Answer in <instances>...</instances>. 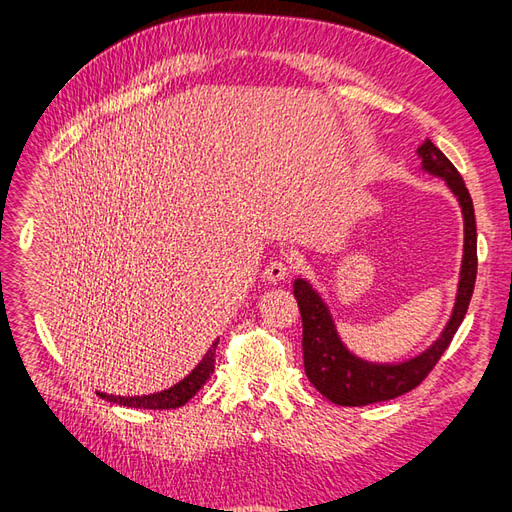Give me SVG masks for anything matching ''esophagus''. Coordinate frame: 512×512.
I'll list each match as a JSON object with an SVG mask.
<instances>
[{
	"label": "esophagus",
	"mask_w": 512,
	"mask_h": 512,
	"mask_svg": "<svg viewBox=\"0 0 512 512\" xmlns=\"http://www.w3.org/2000/svg\"><path fill=\"white\" fill-rule=\"evenodd\" d=\"M290 275V266L286 262H281V259H275V262H270L264 268V281L268 284H277V281H284Z\"/></svg>",
	"instance_id": "1"
}]
</instances>
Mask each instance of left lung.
<instances>
[{
	"label": "left lung",
	"mask_w": 512,
	"mask_h": 512,
	"mask_svg": "<svg viewBox=\"0 0 512 512\" xmlns=\"http://www.w3.org/2000/svg\"><path fill=\"white\" fill-rule=\"evenodd\" d=\"M422 171L447 182L458 198L464 220V255L460 266L458 295H455L451 319L440 336L427 350L402 363H372L352 354L341 341L332 314L310 281L295 279V299L303 321V367L310 383L334 405L363 407L372 402L398 398L416 389L447 350L453 334L458 332L473 297L477 275V228L469 189L451 160L427 138L418 147Z\"/></svg>",
	"instance_id": "obj_1"
}]
</instances>
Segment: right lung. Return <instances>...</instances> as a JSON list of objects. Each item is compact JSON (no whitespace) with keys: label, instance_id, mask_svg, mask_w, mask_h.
<instances>
[{"label":"right lung","instance_id":"add662e5","mask_svg":"<svg viewBox=\"0 0 512 512\" xmlns=\"http://www.w3.org/2000/svg\"><path fill=\"white\" fill-rule=\"evenodd\" d=\"M220 341V339H217ZM217 341L209 347V352L204 354L202 361L195 365L193 372L189 376H184L180 383H176L169 389H162L158 394H147V396H112V394H103V391H96L103 400L116 402V405L123 407H134V409H176L187 405V402L198 394L206 380L211 378L213 369H215V347Z\"/></svg>","mask_w":512,"mask_h":512}]
</instances>
